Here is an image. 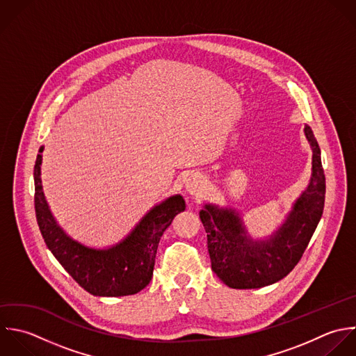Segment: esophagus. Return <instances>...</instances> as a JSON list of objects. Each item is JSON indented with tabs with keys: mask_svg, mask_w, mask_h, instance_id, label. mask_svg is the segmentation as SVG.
Instances as JSON below:
<instances>
[{
	"mask_svg": "<svg viewBox=\"0 0 356 356\" xmlns=\"http://www.w3.org/2000/svg\"><path fill=\"white\" fill-rule=\"evenodd\" d=\"M186 190L193 197H202L205 193V180L202 176L193 173L186 180Z\"/></svg>",
	"mask_w": 356,
	"mask_h": 356,
	"instance_id": "obj_1",
	"label": "esophagus"
}]
</instances>
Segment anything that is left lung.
I'll return each mask as SVG.
<instances>
[{"mask_svg":"<svg viewBox=\"0 0 356 356\" xmlns=\"http://www.w3.org/2000/svg\"><path fill=\"white\" fill-rule=\"evenodd\" d=\"M312 149L309 186L296 201L286 222L266 240H252L234 209L207 204L200 212L207 232L212 270L229 287L261 289L284 279L300 262L322 218L326 177L321 148L309 126Z\"/></svg>","mask_w":356,"mask_h":356,"instance_id":"obj_1","label":"left lung"}]
</instances>
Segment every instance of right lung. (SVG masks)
I'll return each instance as SVG.
<instances>
[{
    "mask_svg": "<svg viewBox=\"0 0 356 356\" xmlns=\"http://www.w3.org/2000/svg\"><path fill=\"white\" fill-rule=\"evenodd\" d=\"M34 165V208L41 236L76 283L97 297L133 296L145 289L152 277L155 257L163 232L175 216L186 209L180 194L155 205L119 244L95 250L69 237L52 216L41 186V152Z\"/></svg>",
    "mask_w": 356,
    "mask_h": 356,
    "instance_id": "1",
    "label": "right lung"
}]
</instances>
